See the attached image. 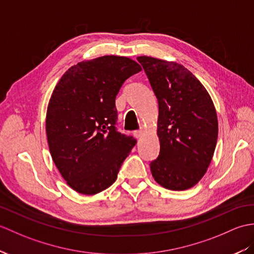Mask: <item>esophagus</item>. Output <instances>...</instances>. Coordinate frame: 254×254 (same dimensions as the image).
Returning <instances> with one entry per match:
<instances>
[{"instance_id":"esophagus-1","label":"esophagus","mask_w":254,"mask_h":254,"mask_svg":"<svg viewBox=\"0 0 254 254\" xmlns=\"http://www.w3.org/2000/svg\"><path fill=\"white\" fill-rule=\"evenodd\" d=\"M143 133H144V129H143V128L136 129V131H134V136L138 138V137L141 136V135H143Z\"/></svg>"}]
</instances>
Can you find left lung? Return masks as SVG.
<instances>
[{
    "label": "left lung",
    "instance_id": "8db88e82",
    "mask_svg": "<svg viewBox=\"0 0 254 254\" xmlns=\"http://www.w3.org/2000/svg\"><path fill=\"white\" fill-rule=\"evenodd\" d=\"M137 61L159 105L160 152L150 171L159 185L186 190L202 179L217 140V116L208 91L183 64L149 56Z\"/></svg>",
    "mask_w": 254,
    "mask_h": 254
}]
</instances>
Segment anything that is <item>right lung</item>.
Returning <instances> with one entry per match:
<instances>
[{
    "instance_id": "add662e5",
    "label": "right lung",
    "mask_w": 254,
    "mask_h": 254,
    "mask_svg": "<svg viewBox=\"0 0 254 254\" xmlns=\"http://www.w3.org/2000/svg\"><path fill=\"white\" fill-rule=\"evenodd\" d=\"M141 67L107 55L70 67L47 106L46 135L53 161L73 190L95 194L114 184L136 144L116 129V96Z\"/></svg>"
}]
</instances>
